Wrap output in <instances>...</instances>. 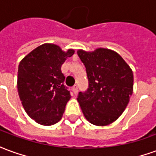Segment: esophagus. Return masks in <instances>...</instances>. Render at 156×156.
<instances>
[{
	"mask_svg": "<svg viewBox=\"0 0 156 156\" xmlns=\"http://www.w3.org/2000/svg\"><path fill=\"white\" fill-rule=\"evenodd\" d=\"M72 91H73V93L74 94H78V86L77 85H74L73 88H72Z\"/></svg>",
	"mask_w": 156,
	"mask_h": 156,
	"instance_id": "1",
	"label": "esophagus"
}]
</instances>
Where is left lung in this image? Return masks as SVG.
Segmentation results:
<instances>
[{"mask_svg":"<svg viewBox=\"0 0 156 156\" xmlns=\"http://www.w3.org/2000/svg\"><path fill=\"white\" fill-rule=\"evenodd\" d=\"M86 68L87 91L79 92L78 102L86 119L98 126L113 123L124 111L133 94L134 76L119 54L106 48L78 50Z\"/></svg>","mask_w":156,"mask_h":156,"instance_id":"left-lung-1","label":"left lung"}]
</instances>
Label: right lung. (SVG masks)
<instances>
[{"mask_svg": "<svg viewBox=\"0 0 156 156\" xmlns=\"http://www.w3.org/2000/svg\"><path fill=\"white\" fill-rule=\"evenodd\" d=\"M74 53L51 43L39 46L20 62L17 89L29 117L42 125L58 123L71 98L61 67Z\"/></svg>", "mask_w": 156, "mask_h": 156, "instance_id": "obj_1", "label": "right lung"}]
</instances>
